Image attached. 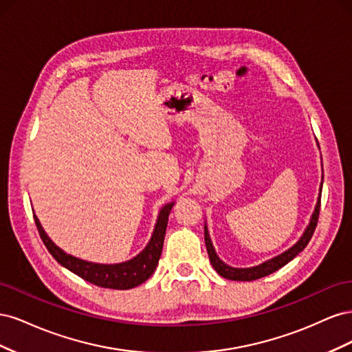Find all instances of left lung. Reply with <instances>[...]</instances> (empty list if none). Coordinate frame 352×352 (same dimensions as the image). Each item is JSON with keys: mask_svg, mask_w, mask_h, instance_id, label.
<instances>
[{"mask_svg": "<svg viewBox=\"0 0 352 352\" xmlns=\"http://www.w3.org/2000/svg\"><path fill=\"white\" fill-rule=\"evenodd\" d=\"M322 198V195H320ZM320 198H318V202L316 206V210L313 212V217H311V221L310 225H308L307 230L304 232L302 238L298 241L294 247L291 250L285 251L283 254L278 255V257H274L269 261H265L260 265H255V267H251V269H235V267H229L228 264L223 263L217 254L214 252V248H212L211 245V241H210V236H208V232L206 229L204 232V238H206V247H207V252H208V257H210V261H211V265L214 267V270L223 276L225 279H229V280H243V282H250V280H257L260 278H264V276H269L272 274L273 272L279 270L280 267H283L285 264L289 263L291 260H294L298 254H300L307 245L308 242H310L313 233L316 230V226H317V221H318V214H320V204L322 201Z\"/></svg>", "mask_w": 352, "mask_h": 352, "instance_id": "1", "label": "left lung"}]
</instances>
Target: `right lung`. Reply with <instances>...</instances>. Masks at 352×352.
Returning a JSON list of instances; mask_svg holds the SVG:
<instances>
[{
	"instance_id": "1",
	"label": "right lung",
	"mask_w": 352,
	"mask_h": 352,
	"mask_svg": "<svg viewBox=\"0 0 352 352\" xmlns=\"http://www.w3.org/2000/svg\"><path fill=\"white\" fill-rule=\"evenodd\" d=\"M172 207L173 202L172 204L164 206L163 210L160 211L153 238L150 243L146 245V248L138 255V257L120 264H95L72 257V255L61 251L52 243L44 229H42L36 216L34 217L42 242H44L52 257H54L61 265H65L66 269H69L74 274H78L83 280L97 286L110 287V289H131V287L144 283L154 273L160 260V255H162L167 220Z\"/></svg>"
}]
</instances>
